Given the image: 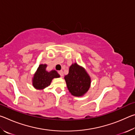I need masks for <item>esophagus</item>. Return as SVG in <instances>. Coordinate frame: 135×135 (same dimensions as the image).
Wrapping results in <instances>:
<instances>
[{"label":"esophagus","instance_id":"34e87169","mask_svg":"<svg viewBox=\"0 0 135 135\" xmlns=\"http://www.w3.org/2000/svg\"><path fill=\"white\" fill-rule=\"evenodd\" d=\"M58 73L59 74V75H60L61 77H62L63 76H64V73H63V71L61 70V71H58Z\"/></svg>","mask_w":135,"mask_h":135}]
</instances>
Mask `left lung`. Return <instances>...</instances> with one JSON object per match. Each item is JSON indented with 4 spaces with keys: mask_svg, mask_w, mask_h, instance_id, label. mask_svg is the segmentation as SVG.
Returning a JSON list of instances; mask_svg holds the SVG:
<instances>
[{
    "mask_svg": "<svg viewBox=\"0 0 135 135\" xmlns=\"http://www.w3.org/2000/svg\"><path fill=\"white\" fill-rule=\"evenodd\" d=\"M69 92L74 97H82L90 88L91 79L83 67L73 64L68 74L64 77Z\"/></svg>",
    "mask_w": 135,
    "mask_h": 135,
    "instance_id": "obj_1",
    "label": "left lung"
}]
</instances>
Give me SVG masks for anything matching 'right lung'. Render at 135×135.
Returning <instances> with one entry per match:
<instances>
[{"mask_svg": "<svg viewBox=\"0 0 135 135\" xmlns=\"http://www.w3.org/2000/svg\"><path fill=\"white\" fill-rule=\"evenodd\" d=\"M46 64H40L33 77V86L36 89L42 90L49 86L51 83L52 79L58 78L59 74L55 70L47 71L46 70Z\"/></svg>", "mask_w": 135, "mask_h": 135, "instance_id": "1", "label": "right lung"}]
</instances>
